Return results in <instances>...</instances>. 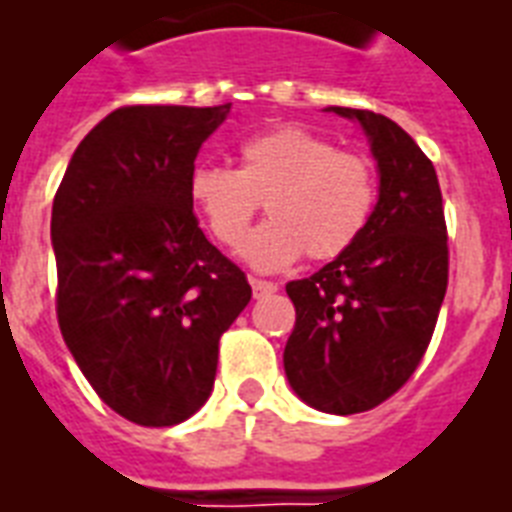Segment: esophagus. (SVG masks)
<instances>
[{"label": "esophagus", "instance_id": "obj_1", "mask_svg": "<svg viewBox=\"0 0 512 512\" xmlns=\"http://www.w3.org/2000/svg\"><path fill=\"white\" fill-rule=\"evenodd\" d=\"M251 288H253V296H256V299H261V296L275 293L277 283H272V280H261V277H251Z\"/></svg>", "mask_w": 512, "mask_h": 512}]
</instances>
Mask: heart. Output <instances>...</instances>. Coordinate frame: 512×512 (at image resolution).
<instances>
[{
  "label": "heart",
  "mask_w": 512,
  "mask_h": 512,
  "mask_svg": "<svg viewBox=\"0 0 512 512\" xmlns=\"http://www.w3.org/2000/svg\"><path fill=\"white\" fill-rule=\"evenodd\" d=\"M189 197L221 248L243 243L264 201L270 221L245 241L243 256L253 267L277 269L301 253L310 261H331L350 251L374 216L376 170L366 154L283 125L245 138L237 170L194 168Z\"/></svg>",
  "instance_id": "b5f03b06"
}]
</instances>
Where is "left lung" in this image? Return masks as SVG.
<instances>
[{"instance_id": "8db88e82", "label": "left lung", "mask_w": 512, "mask_h": 512, "mask_svg": "<svg viewBox=\"0 0 512 512\" xmlns=\"http://www.w3.org/2000/svg\"><path fill=\"white\" fill-rule=\"evenodd\" d=\"M334 112L371 138L379 202L350 251L285 285L296 326L283 366L301 400L347 417L392 398L425 358L449 285V235L441 184L414 138L384 114Z\"/></svg>"}]
</instances>
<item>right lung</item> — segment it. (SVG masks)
Here are the masks:
<instances>
[{
    "label": "right lung",
    "instance_id": "right-lung-1",
    "mask_svg": "<svg viewBox=\"0 0 512 512\" xmlns=\"http://www.w3.org/2000/svg\"><path fill=\"white\" fill-rule=\"evenodd\" d=\"M227 114L229 104L114 109L55 192L63 342L98 398L141 427L178 425L208 400L221 334L251 301L189 197L194 157Z\"/></svg>",
    "mask_w": 512,
    "mask_h": 512
}]
</instances>
